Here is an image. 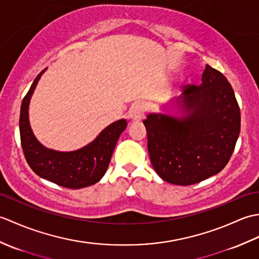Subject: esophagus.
<instances>
[{"label": "esophagus", "mask_w": 259, "mask_h": 259, "mask_svg": "<svg viewBox=\"0 0 259 259\" xmlns=\"http://www.w3.org/2000/svg\"><path fill=\"white\" fill-rule=\"evenodd\" d=\"M146 111H147L146 104L144 102H138L135 104L133 107V110H131V117H133L134 120L139 121L144 118Z\"/></svg>", "instance_id": "34e87169"}]
</instances>
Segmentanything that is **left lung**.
Returning a JSON list of instances; mask_svg holds the SVG:
<instances>
[{"label":"left lung","instance_id":"obj_1","mask_svg":"<svg viewBox=\"0 0 259 259\" xmlns=\"http://www.w3.org/2000/svg\"><path fill=\"white\" fill-rule=\"evenodd\" d=\"M201 84L184 87L176 103L180 118L151 113L144 120L153 169L167 183L194 185L221 172L240 131V109L232 85L206 65Z\"/></svg>","mask_w":259,"mask_h":259}]
</instances>
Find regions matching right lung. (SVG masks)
Returning a JSON list of instances; mask_svg holds the SVG:
<instances>
[{"label":"right lung","instance_id":"add662e5","mask_svg":"<svg viewBox=\"0 0 259 259\" xmlns=\"http://www.w3.org/2000/svg\"><path fill=\"white\" fill-rule=\"evenodd\" d=\"M41 71L23 98L20 112V136L26 162L41 178L70 189L95 185L106 174L120 135L126 126L121 119L108 125L89 145L75 151L62 152L42 146L32 133L29 122V104Z\"/></svg>","mask_w":259,"mask_h":259}]
</instances>
